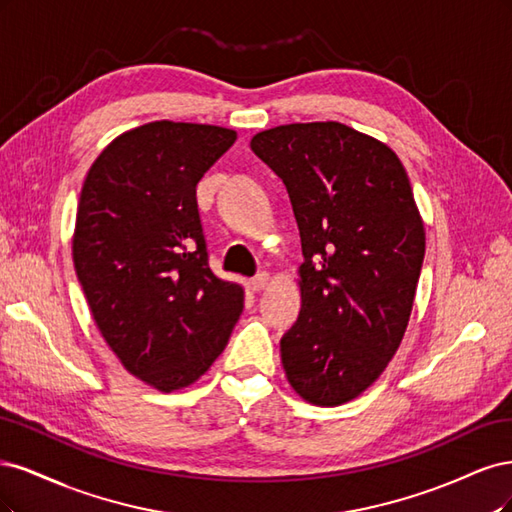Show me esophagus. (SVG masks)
I'll list each match as a JSON object with an SVG mask.
<instances>
[{
  "mask_svg": "<svg viewBox=\"0 0 512 512\" xmlns=\"http://www.w3.org/2000/svg\"><path fill=\"white\" fill-rule=\"evenodd\" d=\"M268 283H270V276H268L266 272H259L255 278L249 280V287H251L253 291H263V289L268 287Z\"/></svg>",
  "mask_w": 512,
  "mask_h": 512,
  "instance_id": "1",
  "label": "esophagus"
}]
</instances>
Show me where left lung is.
<instances>
[{
	"instance_id": "1",
	"label": "left lung",
	"mask_w": 512,
	"mask_h": 512,
	"mask_svg": "<svg viewBox=\"0 0 512 512\" xmlns=\"http://www.w3.org/2000/svg\"><path fill=\"white\" fill-rule=\"evenodd\" d=\"M253 153L283 180L300 227L298 321L280 340L289 385L310 404L364 393L398 351L425 255L402 161L336 121L259 131Z\"/></svg>"
}]
</instances>
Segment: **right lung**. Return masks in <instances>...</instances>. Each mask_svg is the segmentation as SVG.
I'll use <instances>...</instances> for the list:
<instances>
[{
  "label": "right lung",
  "instance_id": "right-lung-1",
  "mask_svg": "<svg viewBox=\"0 0 512 512\" xmlns=\"http://www.w3.org/2000/svg\"><path fill=\"white\" fill-rule=\"evenodd\" d=\"M236 131L155 121L114 138L80 191L72 257L91 315L129 374L195 383L240 319L244 289L214 276L195 187Z\"/></svg>",
  "mask_w": 512,
  "mask_h": 512
}]
</instances>
